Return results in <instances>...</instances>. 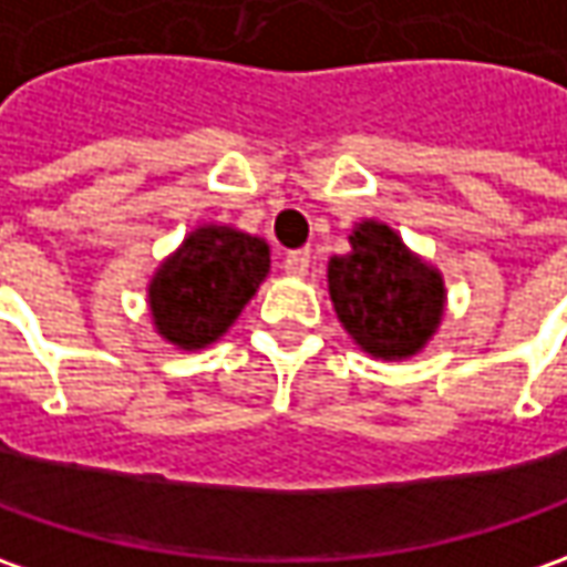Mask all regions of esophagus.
<instances>
[{"mask_svg": "<svg viewBox=\"0 0 567 567\" xmlns=\"http://www.w3.org/2000/svg\"><path fill=\"white\" fill-rule=\"evenodd\" d=\"M310 269V250H291L285 257V272L288 276H303Z\"/></svg>", "mask_w": 567, "mask_h": 567, "instance_id": "1", "label": "esophagus"}]
</instances>
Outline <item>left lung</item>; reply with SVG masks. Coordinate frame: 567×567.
<instances>
[{
  "label": "left lung",
  "instance_id": "left-lung-1",
  "mask_svg": "<svg viewBox=\"0 0 567 567\" xmlns=\"http://www.w3.org/2000/svg\"><path fill=\"white\" fill-rule=\"evenodd\" d=\"M348 245V254L326 266L329 298L344 332L380 361L420 354L445 317L442 272L380 219L354 223Z\"/></svg>",
  "mask_w": 567,
  "mask_h": 567
}]
</instances>
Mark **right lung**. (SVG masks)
Instances as JSON below:
<instances>
[{
    "mask_svg": "<svg viewBox=\"0 0 567 567\" xmlns=\"http://www.w3.org/2000/svg\"><path fill=\"white\" fill-rule=\"evenodd\" d=\"M269 276V245L225 223H200L147 282L156 336L178 351L219 342Z\"/></svg>",
    "mask_w": 567,
    "mask_h": 567,
    "instance_id": "right-lung-1",
    "label": "right lung"
}]
</instances>
